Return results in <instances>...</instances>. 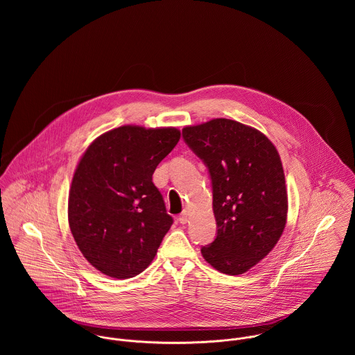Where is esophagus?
Segmentation results:
<instances>
[{
  "label": "esophagus",
  "instance_id": "34e87169",
  "mask_svg": "<svg viewBox=\"0 0 355 355\" xmlns=\"http://www.w3.org/2000/svg\"><path fill=\"white\" fill-rule=\"evenodd\" d=\"M189 218H190V214H189L187 210H184V211L179 216V221H180L182 224H186V223L189 221Z\"/></svg>",
  "mask_w": 355,
  "mask_h": 355
}]
</instances>
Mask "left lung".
Instances as JSON below:
<instances>
[{
    "label": "left lung",
    "mask_w": 355,
    "mask_h": 355,
    "mask_svg": "<svg viewBox=\"0 0 355 355\" xmlns=\"http://www.w3.org/2000/svg\"><path fill=\"white\" fill-rule=\"evenodd\" d=\"M183 139L209 171L216 239L201 249L225 275H242L275 248L287 220L280 155L258 130L230 119L184 127Z\"/></svg>",
    "instance_id": "1"
}]
</instances>
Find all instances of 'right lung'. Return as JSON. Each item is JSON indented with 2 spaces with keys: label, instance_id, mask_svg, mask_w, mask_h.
Returning <instances> with one entry per match:
<instances>
[{
  "label": "right lung",
  "instance_id": "right-lung-1",
  "mask_svg": "<svg viewBox=\"0 0 355 355\" xmlns=\"http://www.w3.org/2000/svg\"><path fill=\"white\" fill-rule=\"evenodd\" d=\"M180 131L123 125L98 137L73 173L68 221L85 258L103 275L130 279L155 257L173 218L152 182Z\"/></svg>",
  "mask_w": 355,
  "mask_h": 355
}]
</instances>
